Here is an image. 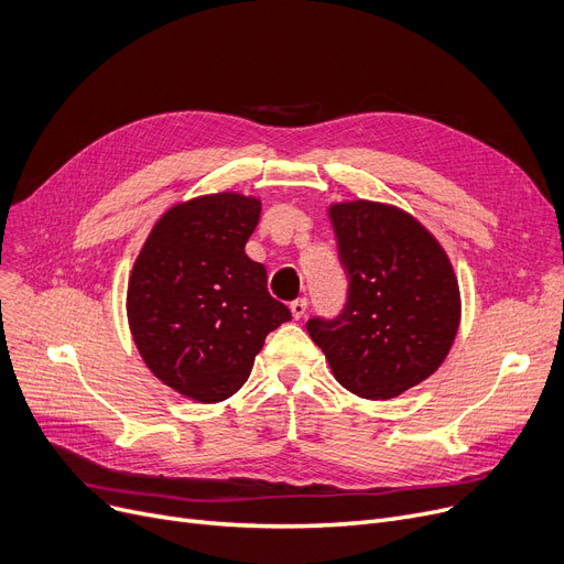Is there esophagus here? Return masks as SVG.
Instances as JSON below:
<instances>
[{
  "label": "esophagus",
  "mask_w": 564,
  "mask_h": 564,
  "mask_svg": "<svg viewBox=\"0 0 564 564\" xmlns=\"http://www.w3.org/2000/svg\"><path fill=\"white\" fill-rule=\"evenodd\" d=\"M289 310H291V316H293V318H303L305 312H307V301H305V299L293 301V303L289 305Z\"/></svg>",
  "instance_id": "34e87169"
}]
</instances>
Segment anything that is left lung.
Segmentation results:
<instances>
[{
    "mask_svg": "<svg viewBox=\"0 0 564 564\" xmlns=\"http://www.w3.org/2000/svg\"><path fill=\"white\" fill-rule=\"evenodd\" d=\"M348 301L335 321H307L333 377L383 401L443 365L462 324V293L438 238L409 210L369 199L328 206Z\"/></svg>",
    "mask_w": 564,
    "mask_h": 564,
    "instance_id": "obj_1",
    "label": "left lung"
}]
</instances>
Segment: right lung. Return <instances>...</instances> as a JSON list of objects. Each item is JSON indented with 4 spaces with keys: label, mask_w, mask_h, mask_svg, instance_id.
Segmentation results:
<instances>
[{
    "label": "right lung",
    "mask_w": 564,
    "mask_h": 564,
    "mask_svg": "<svg viewBox=\"0 0 564 564\" xmlns=\"http://www.w3.org/2000/svg\"><path fill=\"white\" fill-rule=\"evenodd\" d=\"M261 199L210 193L158 218L132 263L126 314L132 341L158 381L218 404L240 390L265 335L291 318L246 254Z\"/></svg>",
    "instance_id": "right-lung-1"
}]
</instances>
